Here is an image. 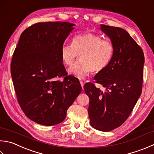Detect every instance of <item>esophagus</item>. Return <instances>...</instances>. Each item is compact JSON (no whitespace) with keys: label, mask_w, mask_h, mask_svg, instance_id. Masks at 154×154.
Listing matches in <instances>:
<instances>
[{"label":"esophagus","mask_w":154,"mask_h":154,"mask_svg":"<svg viewBox=\"0 0 154 154\" xmlns=\"http://www.w3.org/2000/svg\"><path fill=\"white\" fill-rule=\"evenodd\" d=\"M80 84H81V87H82V89H83V86H84V83H83V81H80Z\"/></svg>","instance_id":"34e87169"}]
</instances>
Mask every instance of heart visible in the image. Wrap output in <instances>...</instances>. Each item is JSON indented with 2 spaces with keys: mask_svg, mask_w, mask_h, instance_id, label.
<instances>
[{
  "mask_svg": "<svg viewBox=\"0 0 154 154\" xmlns=\"http://www.w3.org/2000/svg\"><path fill=\"white\" fill-rule=\"evenodd\" d=\"M114 48L109 41H103L99 35L86 32L75 36L72 44L63 45L60 55L65 65L73 64L77 55L79 61L68 69L69 73L83 79L90 72H100L110 63Z\"/></svg>",
  "mask_w": 154,
  "mask_h": 154,
  "instance_id": "1",
  "label": "heart"
}]
</instances>
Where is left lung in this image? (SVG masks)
Returning <instances> with one entry per match:
<instances>
[{
  "instance_id": "1",
  "label": "left lung",
  "mask_w": 154,
  "mask_h": 154,
  "mask_svg": "<svg viewBox=\"0 0 154 154\" xmlns=\"http://www.w3.org/2000/svg\"><path fill=\"white\" fill-rule=\"evenodd\" d=\"M101 30L114 48L109 65L94 77L105 90L91 83H87L84 90L89 97L90 124L97 130L109 131L124 123L140 97L145 59L141 48L125 30L104 25Z\"/></svg>"
}]
</instances>
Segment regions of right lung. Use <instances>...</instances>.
<instances>
[{
    "mask_svg": "<svg viewBox=\"0 0 154 154\" xmlns=\"http://www.w3.org/2000/svg\"><path fill=\"white\" fill-rule=\"evenodd\" d=\"M75 25L38 23L21 34L11 65L18 102L29 119L51 126L61 123L82 90L79 81L68 75L60 55ZM65 76L63 81L59 77Z\"/></svg>",
    "mask_w": 154,
    "mask_h": 154,
    "instance_id": "1",
    "label": "right lung"
}]
</instances>
